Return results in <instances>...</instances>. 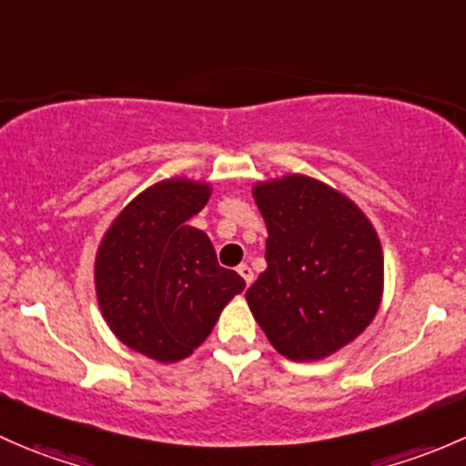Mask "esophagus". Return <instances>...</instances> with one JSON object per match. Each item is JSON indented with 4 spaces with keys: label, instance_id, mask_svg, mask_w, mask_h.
<instances>
[{
    "label": "esophagus",
    "instance_id": "obj_1",
    "mask_svg": "<svg viewBox=\"0 0 466 466\" xmlns=\"http://www.w3.org/2000/svg\"><path fill=\"white\" fill-rule=\"evenodd\" d=\"M237 272H238V275L243 277V281H246L248 286H250V284H252V279H255V275H252V268L248 266V263H241V266L237 268Z\"/></svg>",
    "mask_w": 466,
    "mask_h": 466
}]
</instances>
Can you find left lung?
<instances>
[{
    "label": "left lung",
    "mask_w": 466,
    "mask_h": 466,
    "mask_svg": "<svg viewBox=\"0 0 466 466\" xmlns=\"http://www.w3.org/2000/svg\"><path fill=\"white\" fill-rule=\"evenodd\" d=\"M266 263L246 299L270 345L318 360L365 331L383 293V252L368 216L307 176L259 182Z\"/></svg>",
    "instance_id": "8db88e82"
}]
</instances>
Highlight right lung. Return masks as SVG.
Segmentation results:
<instances>
[{
    "label": "right lung",
    "mask_w": 466,
    "mask_h": 466,
    "mask_svg": "<svg viewBox=\"0 0 466 466\" xmlns=\"http://www.w3.org/2000/svg\"><path fill=\"white\" fill-rule=\"evenodd\" d=\"M207 200V182H157L116 216L96 252L103 318L124 345L159 363L203 345L225 304L246 289L241 275L218 266L203 229L187 225Z\"/></svg>",
    "instance_id": "right-lung-1"
}]
</instances>
